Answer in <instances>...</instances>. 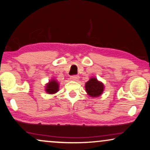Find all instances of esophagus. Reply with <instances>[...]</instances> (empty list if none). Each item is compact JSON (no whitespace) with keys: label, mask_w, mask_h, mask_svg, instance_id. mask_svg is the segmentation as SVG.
<instances>
[{"label":"esophagus","mask_w":150,"mask_h":150,"mask_svg":"<svg viewBox=\"0 0 150 150\" xmlns=\"http://www.w3.org/2000/svg\"><path fill=\"white\" fill-rule=\"evenodd\" d=\"M79 77L77 76V75H72L70 79L73 81H77L79 79Z\"/></svg>","instance_id":"obj_1"}]
</instances>
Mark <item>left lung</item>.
<instances>
[{"mask_svg": "<svg viewBox=\"0 0 150 150\" xmlns=\"http://www.w3.org/2000/svg\"><path fill=\"white\" fill-rule=\"evenodd\" d=\"M86 91L91 98H98L104 91L105 86L96 77H92L85 84Z\"/></svg>", "mask_w": 150, "mask_h": 150, "instance_id": "left-lung-1", "label": "left lung"}]
</instances>
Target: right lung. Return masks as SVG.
<instances>
[{"label": "right lung", "instance_id": "right-lung-1", "mask_svg": "<svg viewBox=\"0 0 150 150\" xmlns=\"http://www.w3.org/2000/svg\"><path fill=\"white\" fill-rule=\"evenodd\" d=\"M59 83L55 79H52L45 86V91L49 94H54L59 91Z\"/></svg>", "mask_w": 150, "mask_h": 150}]
</instances>
